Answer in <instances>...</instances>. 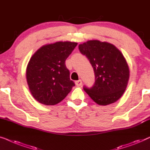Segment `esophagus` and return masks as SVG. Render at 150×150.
<instances>
[{
  "label": "esophagus",
  "instance_id": "34e87169",
  "mask_svg": "<svg viewBox=\"0 0 150 150\" xmlns=\"http://www.w3.org/2000/svg\"><path fill=\"white\" fill-rule=\"evenodd\" d=\"M75 84H76V86H80L82 84V81L81 79H79V80H77V81H75Z\"/></svg>",
  "mask_w": 150,
  "mask_h": 150
}]
</instances>
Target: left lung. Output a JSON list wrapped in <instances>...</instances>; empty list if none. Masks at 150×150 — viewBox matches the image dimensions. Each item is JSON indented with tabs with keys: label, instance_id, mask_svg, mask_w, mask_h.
Masks as SVG:
<instances>
[{
	"label": "left lung",
	"instance_id": "left-lung-1",
	"mask_svg": "<svg viewBox=\"0 0 150 150\" xmlns=\"http://www.w3.org/2000/svg\"><path fill=\"white\" fill-rule=\"evenodd\" d=\"M79 50L89 60L95 75L94 86H84L83 90L97 104L115 103L124 94L130 76L123 54L112 44L98 40L80 44Z\"/></svg>",
	"mask_w": 150,
	"mask_h": 150
}]
</instances>
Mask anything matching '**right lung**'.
<instances>
[{"mask_svg": "<svg viewBox=\"0 0 150 150\" xmlns=\"http://www.w3.org/2000/svg\"><path fill=\"white\" fill-rule=\"evenodd\" d=\"M75 42H56L42 46L31 57L26 69L29 90L38 102L54 105L75 86L65 61L77 46Z\"/></svg>", "mask_w": 150, "mask_h": 150, "instance_id": "1", "label": "right lung"}]
</instances>
